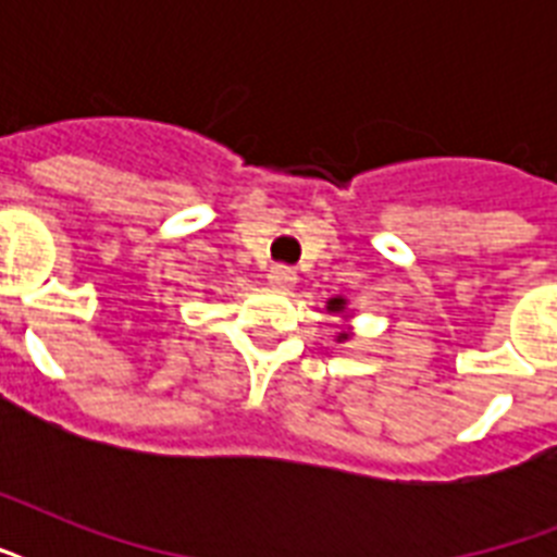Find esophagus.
<instances>
[{
	"instance_id": "34e87169",
	"label": "esophagus",
	"mask_w": 557,
	"mask_h": 557,
	"mask_svg": "<svg viewBox=\"0 0 557 557\" xmlns=\"http://www.w3.org/2000/svg\"><path fill=\"white\" fill-rule=\"evenodd\" d=\"M269 283L271 288H277V292H292L297 283V274L292 269H286V265H277V269H271Z\"/></svg>"
}]
</instances>
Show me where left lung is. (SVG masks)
Wrapping results in <instances>:
<instances>
[{
  "instance_id": "8db88e82",
  "label": "left lung",
  "mask_w": 557,
  "mask_h": 557,
  "mask_svg": "<svg viewBox=\"0 0 557 557\" xmlns=\"http://www.w3.org/2000/svg\"><path fill=\"white\" fill-rule=\"evenodd\" d=\"M326 309H330L332 314H338L341 321H344V330L335 335V344H347V341L356 335L352 326H349V321H352V309H349V304L344 297H330V300H326Z\"/></svg>"
}]
</instances>
